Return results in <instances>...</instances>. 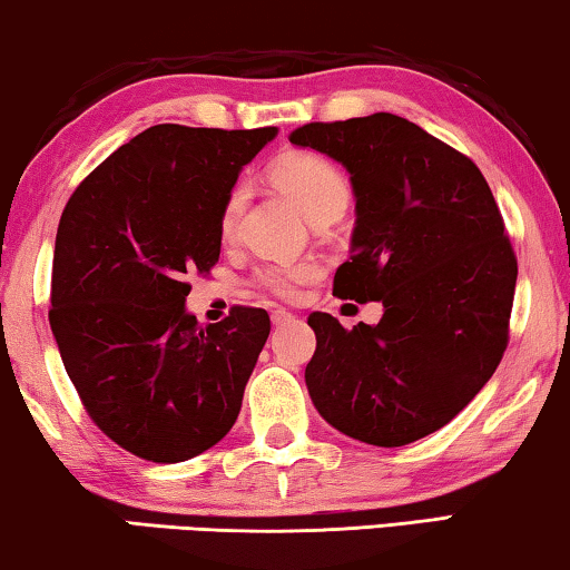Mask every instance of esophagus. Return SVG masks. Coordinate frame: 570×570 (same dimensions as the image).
<instances>
[{
	"label": "esophagus",
	"instance_id": "34e87169",
	"mask_svg": "<svg viewBox=\"0 0 570 570\" xmlns=\"http://www.w3.org/2000/svg\"><path fill=\"white\" fill-rule=\"evenodd\" d=\"M293 321H295V316H293V313H287V311H283V308L272 311V324H275V326H285V324H293Z\"/></svg>",
	"mask_w": 570,
	"mask_h": 570
}]
</instances>
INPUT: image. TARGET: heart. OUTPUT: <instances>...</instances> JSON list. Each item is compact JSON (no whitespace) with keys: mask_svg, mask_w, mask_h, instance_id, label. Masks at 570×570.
<instances>
[{"mask_svg":"<svg viewBox=\"0 0 570 570\" xmlns=\"http://www.w3.org/2000/svg\"><path fill=\"white\" fill-rule=\"evenodd\" d=\"M269 177L291 200L298 205L305 218H316L318 213H342L350 203V183L342 169L318 151L308 148H293L279 154L269 167ZM246 187L234 185L228 189L224 205H220L218 228L220 236H234L238 216L244 210ZM321 275L316 259L295 262V265H267L257 272V285L265 287L275 298L291 301L298 295L301 285L311 283Z\"/></svg>","mask_w":570,"mask_h":570,"instance_id":"1","label":"heart"}]
</instances>
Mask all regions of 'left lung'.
Segmentation results:
<instances>
[{
    "mask_svg": "<svg viewBox=\"0 0 570 570\" xmlns=\"http://www.w3.org/2000/svg\"><path fill=\"white\" fill-rule=\"evenodd\" d=\"M291 141L352 175L357 226L334 293L385 308L354 328L311 313L313 406L377 448L422 440L475 399L509 344L517 254L491 187L465 154L391 112L305 122Z\"/></svg>",
    "mask_w": 570,
    "mask_h": 570,
    "instance_id": "8db88e82",
    "label": "left lung"
}]
</instances>
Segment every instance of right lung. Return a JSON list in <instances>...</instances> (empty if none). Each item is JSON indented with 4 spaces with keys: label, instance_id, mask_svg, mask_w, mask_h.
Segmentation results:
<instances>
[{
    "label": "right lung",
    "instance_id": "right-lung-1",
    "mask_svg": "<svg viewBox=\"0 0 570 570\" xmlns=\"http://www.w3.org/2000/svg\"><path fill=\"white\" fill-rule=\"evenodd\" d=\"M277 128H146L81 179L53 249L51 332L89 419L122 450L183 463L224 440L269 336L262 308L200 326L187 279L220 254V205Z\"/></svg>",
    "mask_w": 570,
    "mask_h": 570
}]
</instances>
